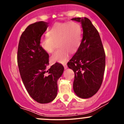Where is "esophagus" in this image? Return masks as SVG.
Returning a JSON list of instances; mask_svg holds the SVG:
<instances>
[{
	"label": "esophagus",
	"instance_id": "34e87169",
	"mask_svg": "<svg viewBox=\"0 0 124 124\" xmlns=\"http://www.w3.org/2000/svg\"><path fill=\"white\" fill-rule=\"evenodd\" d=\"M63 67H64V68H65V69H67V68H68V66H67L66 63H65V64H63Z\"/></svg>",
	"mask_w": 124,
	"mask_h": 124
}]
</instances>
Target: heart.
<instances>
[{
	"instance_id": "obj_1",
	"label": "heart",
	"mask_w": 124,
	"mask_h": 124,
	"mask_svg": "<svg viewBox=\"0 0 124 124\" xmlns=\"http://www.w3.org/2000/svg\"><path fill=\"white\" fill-rule=\"evenodd\" d=\"M82 36L83 30L80 24L74 21L56 23L48 31L47 36L41 38L39 46L45 52L51 54L58 42L59 48L51 56V61L65 63L70 52L75 53L80 47Z\"/></svg>"
}]
</instances>
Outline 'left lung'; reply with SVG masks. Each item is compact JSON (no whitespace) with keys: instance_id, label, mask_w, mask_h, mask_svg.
Instances as JSON below:
<instances>
[{"instance_id":"8db88e82","label":"left lung","mask_w":124,"mask_h":124,"mask_svg":"<svg viewBox=\"0 0 124 124\" xmlns=\"http://www.w3.org/2000/svg\"><path fill=\"white\" fill-rule=\"evenodd\" d=\"M80 22L83 38L76 54L68 62L73 70V90L82 99L91 97L98 92L103 82L106 66V54L99 32L89 18L76 17Z\"/></svg>"}]
</instances>
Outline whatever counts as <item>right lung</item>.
Masks as SVG:
<instances>
[{"mask_svg":"<svg viewBox=\"0 0 124 124\" xmlns=\"http://www.w3.org/2000/svg\"><path fill=\"white\" fill-rule=\"evenodd\" d=\"M48 27V23L38 21L25 28L20 38L17 63L25 89L38 103H50L56 97L57 81L64 68L55 63L47 69L49 55L39 46L41 37Z\"/></svg>","mask_w":124,"mask_h":124,"instance_id":"add662e5","label":"right lung"}]
</instances>
